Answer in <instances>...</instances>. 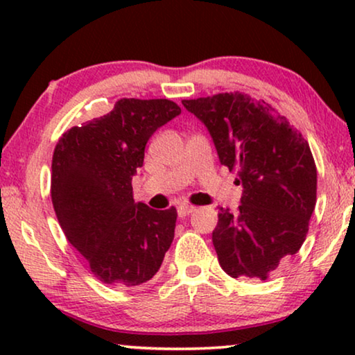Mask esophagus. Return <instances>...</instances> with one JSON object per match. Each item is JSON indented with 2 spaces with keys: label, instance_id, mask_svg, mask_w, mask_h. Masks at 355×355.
Here are the masks:
<instances>
[{
  "label": "esophagus",
  "instance_id": "obj_1",
  "mask_svg": "<svg viewBox=\"0 0 355 355\" xmlns=\"http://www.w3.org/2000/svg\"><path fill=\"white\" fill-rule=\"evenodd\" d=\"M196 210H197V208L193 207V205H189V203H182V205L178 208V213H179V216H187V215H191V213H193Z\"/></svg>",
  "mask_w": 355,
  "mask_h": 355
}]
</instances>
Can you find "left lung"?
<instances>
[{
    "label": "left lung",
    "instance_id": "8db88e82",
    "mask_svg": "<svg viewBox=\"0 0 355 355\" xmlns=\"http://www.w3.org/2000/svg\"><path fill=\"white\" fill-rule=\"evenodd\" d=\"M207 125L220 163L242 184L236 211L220 207L213 231L218 261L231 278L265 281L297 254L317 203V166L307 140L284 116L247 94L182 100Z\"/></svg>",
    "mask_w": 355,
    "mask_h": 355
}]
</instances>
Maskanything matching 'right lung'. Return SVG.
I'll list each match as a JSON object with an SVG mask.
<instances>
[{
	"label": "right lung",
	"mask_w": 355,
	"mask_h": 355,
	"mask_svg": "<svg viewBox=\"0 0 355 355\" xmlns=\"http://www.w3.org/2000/svg\"><path fill=\"white\" fill-rule=\"evenodd\" d=\"M181 114L171 100L121 98L108 114L74 125L58 140L51 202L67 241L90 271L113 288L152 279L174 239L176 208L134 202L132 176L155 130Z\"/></svg>",
	"instance_id": "1"
}]
</instances>
